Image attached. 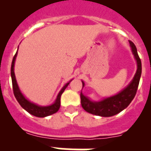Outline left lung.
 Listing matches in <instances>:
<instances>
[{
	"label": "left lung",
	"instance_id": "left-lung-1",
	"mask_svg": "<svg viewBox=\"0 0 151 151\" xmlns=\"http://www.w3.org/2000/svg\"><path fill=\"white\" fill-rule=\"evenodd\" d=\"M129 43L133 55L137 62V70L132 82L128 84L127 87L119 92L117 94L104 99L103 100L99 101H93L90 100L87 97L84 96L81 92V105L85 111L100 116H112L127 108L135 98L142 73V64L135 44L132 41H129ZM82 83L83 87V81H82Z\"/></svg>",
	"mask_w": 151,
	"mask_h": 151
}]
</instances>
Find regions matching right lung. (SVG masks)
I'll list each match as a JSON object with an SVG mask.
<instances>
[{
	"label": "right lung",
	"mask_w": 151,
	"mask_h": 151,
	"mask_svg": "<svg viewBox=\"0 0 151 151\" xmlns=\"http://www.w3.org/2000/svg\"><path fill=\"white\" fill-rule=\"evenodd\" d=\"M16 56H17V52H16V53L14 56L13 59H12V62L11 76L14 95L16 97V100L18 101L19 105L27 112L31 113V115L35 116H38V117H45V116L52 115L53 113H57V111L59 110L60 106V97H61V94H63V92L65 91L66 87L68 86V84L70 83V82L72 81V80L67 83L65 86H63L62 89L60 90V91L59 92V94H57V97L56 100H55L54 103L48 106H38V105H36V104L33 103V102H31L29 100L26 99L25 97L23 96V94L21 93L19 88L18 84H17V82H16V76H15V72H14V65H15V60H16Z\"/></svg>",
	"instance_id": "add662e5"
}]
</instances>
